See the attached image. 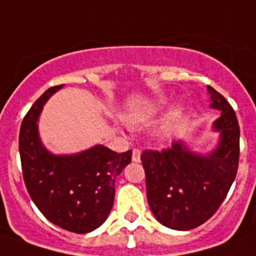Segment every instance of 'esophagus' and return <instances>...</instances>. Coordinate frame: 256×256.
<instances>
[{
  "mask_svg": "<svg viewBox=\"0 0 256 256\" xmlns=\"http://www.w3.org/2000/svg\"><path fill=\"white\" fill-rule=\"evenodd\" d=\"M140 155H142V150H138V148H134V150H132V160L136 162V163L140 162Z\"/></svg>",
  "mask_w": 256,
  "mask_h": 256,
  "instance_id": "esophagus-1",
  "label": "esophagus"
}]
</instances>
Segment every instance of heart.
<instances>
[{
	"mask_svg": "<svg viewBox=\"0 0 256 256\" xmlns=\"http://www.w3.org/2000/svg\"><path fill=\"white\" fill-rule=\"evenodd\" d=\"M158 110H159L158 106H146V108L136 110V112L126 114L124 116V120L130 126H144V124H146V122H150L152 120V118L155 116Z\"/></svg>",
	"mask_w": 256,
	"mask_h": 256,
	"instance_id": "1",
	"label": "heart"
}]
</instances>
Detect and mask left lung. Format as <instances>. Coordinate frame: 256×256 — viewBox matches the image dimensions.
Returning <instances> with one entry per match:
<instances>
[{
  "label": "left lung",
  "instance_id": "8db88e82",
  "mask_svg": "<svg viewBox=\"0 0 256 256\" xmlns=\"http://www.w3.org/2000/svg\"><path fill=\"white\" fill-rule=\"evenodd\" d=\"M211 106L222 112L214 128L220 142L212 154L200 156L172 142L162 150H144L146 199L152 212L166 227L196 228L216 212L235 180L239 166L240 130L230 102L208 86Z\"/></svg>",
  "mask_w": 256,
  "mask_h": 256
}]
</instances>
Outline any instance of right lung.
<instances>
[{
    "label": "right lung",
    "mask_w": 256,
    "mask_h": 256,
    "mask_svg": "<svg viewBox=\"0 0 256 256\" xmlns=\"http://www.w3.org/2000/svg\"><path fill=\"white\" fill-rule=\"evenodd\" d=\"M62 85L36 100L20 128L18 148L26 190L48 220L76 234L100 227L114 207V179L130 163L132 150L118 154L96 146L73 156H54L42 146L37 118L45 101Z\"/></svg>",
    "instance_id": "1"
}]
</instances>
